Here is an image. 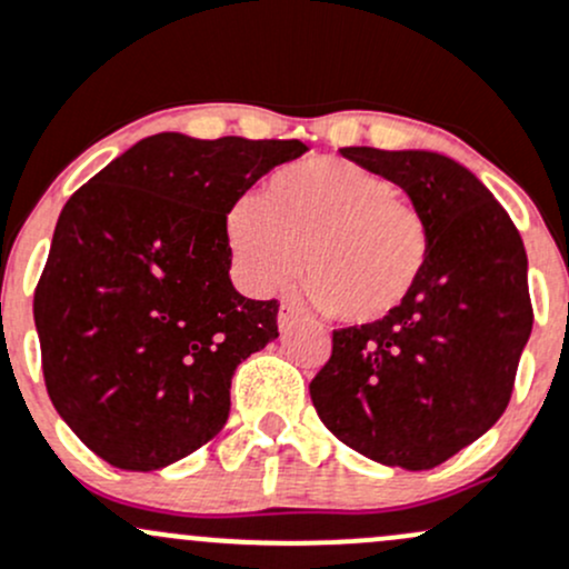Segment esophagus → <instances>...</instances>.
Here are the masks:
<instances>
[{
  "label": "esophagus",
  "instance_id": "34e87169",
  "mask_svg": "<svg viewBox=\"0 0 569 569\" xmlns=\"http://www.w3.org/2000/svg\"><path fill=\"white\" fill-rule=\"evenodd\" d=\"M297 321H300V310L295 308V305H280V310H278V327L280 330H291V327L297 325Z\"/></svg>",
  "mask_w": 569,
  "mask_h": 569
}]
</instances>
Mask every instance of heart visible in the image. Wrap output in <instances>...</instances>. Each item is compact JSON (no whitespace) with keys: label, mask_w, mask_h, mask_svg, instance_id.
<instances>
[{"label":"heart","mask_w":569,"mask_h":569,"mask_svg":"<svg viewBox=\"0 0 569 569\" xmlns=\"http://www.w3.org/2000/svg\"><path fill=\"white\" fill-rule=\"evenodd\" d=\"M226 237L248 289H280L302 264L313 302L349 325L395 313L430 256L426 214L387 177L338 158L280 169L229 209Z\"/></svg>","instance_id":"b5f03b06"}]
</instances>
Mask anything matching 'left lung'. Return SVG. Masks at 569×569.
<instances>
[{"label": "left lung", "instance_id": "1", "mask_svg": "<svg viewBox=\"0 0 569 569\" xmlns=\"http://www.w3.org/2000/svg\"><path fill=\"white\" fill-rule=\"evenodd\" d=\"M346 158L406 190L428 220L430 256L395 313L332 332L310 400L360 456L433 469L510 403L535 321L523 239L486 184L445 154L349 147Z\"/></svg>", "mask_w": 569, "mask_h": 569}]
</instances>
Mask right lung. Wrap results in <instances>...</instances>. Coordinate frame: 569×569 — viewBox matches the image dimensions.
<instances>
[{
  "instance_id": "1",
  "label": "right lung",
  "mask_w": 569,
  "mask_h": 569,
  "mask_svg": "<svg viewBox=\"0 0 569 569\" xmlns=\"http://www.w3.org/2000/svg\"><path fill=\"white\" fill-rule=\"evenodd\" d=\"M302 141L141 139L76 190L34 289L48 398L117 469L154 471L229 420L237 365L278 338V300L231 286L226 214Z\"/></svg>"
}]
</instances>
